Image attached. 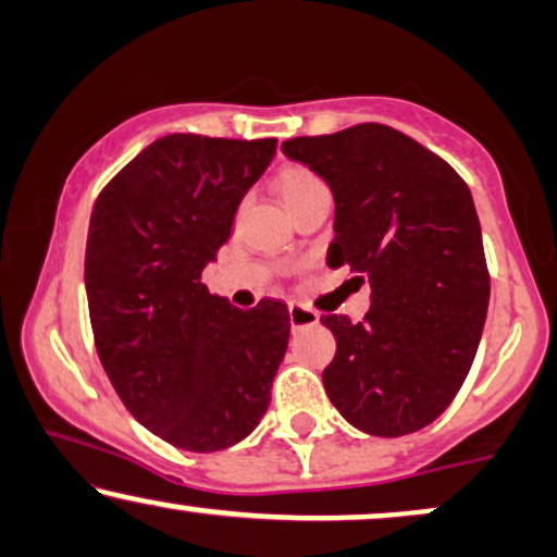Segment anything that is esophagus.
<instances>
[{
    "label": "esophagus",
    "instance_id": "1",
    "mask_svg": "<svg viewBox=\"0 0 557 557\" xmlns=\"http://www.w3.org/2000/svg\"><path fill=\"white\" fill-rule=\"evenodd\" d=\"M287 313H290L293 331L306 329V325H315V323H318V313H315V310H310V308H306V306H298V302H290V306H287Z\"/></svg>",
    "mask_w": 557,
    "mask_h": 557
}]
</instances>
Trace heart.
<instances>
[{"label": "heart", "mask_w": 557, "mask_h": 557, "mask_svg": "<svg viewBox=\"0 0 557 557\" xmlns=\"http://www.w3.org/2000/svg\"><path fill=\"white\" fill-rule=\"evenodd\" d=\"M274 188H277L280 198H283L285 209H293L295 203L302 201V198L323 190L325 183L313 173V170L300 168V165H287L280 170L277 177H274Z\"/></svg>", "instance_id": "1"}]
</instances>
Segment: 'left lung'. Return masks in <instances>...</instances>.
<instances>
[{"instance_id":"1","label":"left lung","mask_w":557,"mask_h":557,"mask_svg":"<svg viewBox=\"0 0 557 557\" xmlns=\"http://www.w3.org/2000/svg\"><path fill=\"white\" fill-rule=\"evenodd\" d=\"M283 152L333 193L329 264H348L372 287L361 323L321 318L336 338L323 369L333 407L380 438L430 425L461 389L488 308L469 185L428 147L374 122L287 139Z\"/></svg>"}]
</instances>
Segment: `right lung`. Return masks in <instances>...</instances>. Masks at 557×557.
Listing matches in <instances>:
<instances>
[{"label": "right lung", "instance_id": "obj_1", "mask_svg": "<svg viewBox=\"0 0 557 557\" xmlns=\"http://www.w3.org/2000/svg\"><path fill=\"white\" fill-rule=\"evenodd\" d=\"M274 150L277 139L160 137L94 203L86 295L103 372L135 420L193 454L247 438L287 351L283 302L239 310L201 283Z\"/></svg>", "mask_w": 557, "mask_h": 557}]
</instances>
